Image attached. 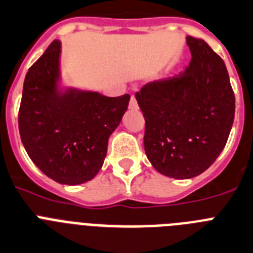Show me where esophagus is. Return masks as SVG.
Wrapping results in <instances>:
<instances>
[{
  "mask_svg": "<svg viewBox=\"0 0 253 253\" xmlns=\"http://www.w3.org/2000/svg\"><path fill=\"white\" fill-rule=\"evenodd\" d=\"M129 108L131 109H137L139 108V104H137V100H136L135 96H131V99H129Z\"/></svg>",
  "mask_w": 253,
  "mask_h": 253,
  "instance_id": "obj_1",
  "label": "esophagus"
}]
</instances>
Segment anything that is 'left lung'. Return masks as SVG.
Returning a JSON list of instances; mask_svg holds the SVG:
<instances>
[{
  "mask_svg": "<svg viewBox=\"0 0 253 253\" xmlns=\"http://www.w3.org/2000/svg\"><path fill=\"white\" fill-rule=\"evenodd\" d=\"M190 65L136 93L144 113V148L162 174L187 179L205 172L227 144L236 99L225 63L203 39L187 37Z\"/></svg>",
  "mask_w": 253,
  "mask_h": 253,
  "instance_id": "obj_1",
  "label": "left lung"
}]
</instances>
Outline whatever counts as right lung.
I'll return each mask as SVG.
<instances>
[{"label": "right lung", "instance_id": "1", "mask_svg": "<svg viewBox=\"0 0 253 253\" xmlns=\"http://www.w3.org/2000/svg\"><path fill=\"white\" fill-rule=\"evenodd\" d=\"M61 43L53 41L25 76L19 131L33 163L62 184L93 179L103 166L111 133L128 107L129 95L58 91Z\"/></svg>", "mask_w": 253, "mask_h": 253}]
</instances>
